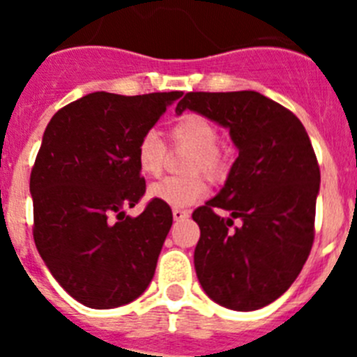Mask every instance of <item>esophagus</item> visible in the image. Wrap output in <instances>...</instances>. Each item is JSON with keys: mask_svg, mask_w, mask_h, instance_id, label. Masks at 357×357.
I'll return each instance as SVG.
<instances>
[{"mask_svg": "<svg viewBox=\"0 0 357 357\" xmlns=\"http://www.w3.org/2000/svg\"><path fill=\"white\" fill-rule=\"evenodd\" d=\"M189 216L188 211H181V209H173V220L175 222H181V220H185Z\"/></svg>", "mask_w": 357, "mask_h": 357, "instance_id": "1", "label": "esophagus"}]
</instances>
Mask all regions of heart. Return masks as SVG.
Masks as SVG:
<instances>
[{"label": "heart", "mask_w": 357, "mask_h": 357, "mask_svg": "<svg viewBox=\"0 0 357 357\" xmlns=\"http://www.w3.org/2000/svg\"><path fill=\"white\" fill-rule=\"evenodd\" d=\"M172 143L176 148L191 150V155L185 162V173L191 176L184 178H162L148 188V198L162 206L189 207L200 202L207 195L206 181L197 173H204L211 181H222L227 175V157L218 148V128L211 119L200 114L189 112L182 116L169 130ZM168 155V148L153 130L144 132L135 146V164L143 175L157 176L164 168Z\"/></svg>", "instance_id": "1"}]
</instances>
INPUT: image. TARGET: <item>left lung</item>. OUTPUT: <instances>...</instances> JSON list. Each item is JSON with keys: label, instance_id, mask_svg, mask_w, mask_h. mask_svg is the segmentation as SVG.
I'll list each match as a JSON object with an SVG mask.
<instances>
[{"label": "left lung", "instance_id": "obj_1", "mask_svg": "<svg viewBox=\"0 0 357 357\" xmlns=\"http://www.w3.org/2000/svg\"><path fill=\"white\" fill-rule=\"evenodd\" d=\"M185 109L229 128L239 150L222 191L193 213L197 277L216 304L255 311L293 284L313 247L317 155L301 119L255 91L188 93L175 112Z\"/></svg>", "mask_w": 357, "mask_h": 357}]
</instances>
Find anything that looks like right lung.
<instances>
[{
  "instance_id": "add662e5",
  "label": "right lung",
  "mask_w": 357,
  "mask_h": 357,
  "mask_svg": "<svg viewBox=\"0 0 357 357\" xmlns=\"http://www.w3.org/2000/svg\"><path fill=\"white\" fill-rule=\"evenodd\" d=\"M181 91L143 96L98 91L62 107L44 130L30 175L33 241L55 280L80 304L119 307L153 279L173 223L168 206L148 202L135 146Z\"/></svg>"
}]
</instances>
